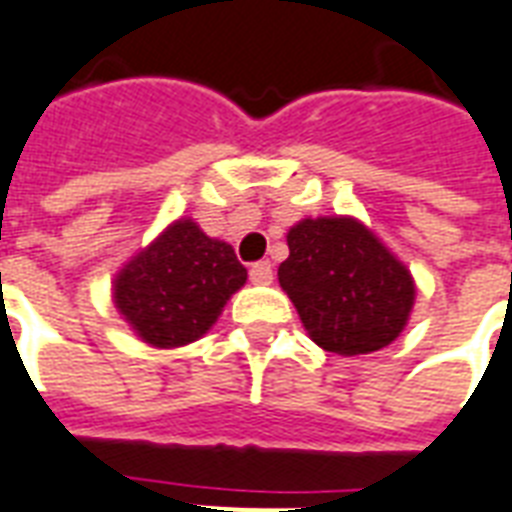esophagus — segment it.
Masks as SVG:
<instances>
[{"label":"esophagus","mask_w":512,"mask_h":512,"mask_svg":"<svg viewBox=\"0 0 512 512\" xmlns=\"http://www.w3.org/2000/svg\"><path fill=\"white\" fill-rule=\"evenodd\" d=\"M249 279H252L255 285H271V279H274V268H271L268 260L252 263V268H249Z\"/></svg>","instance_id":"esophagus-1"}]
</instances>
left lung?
I'll return each mask as SVG.
<instances>
[{
	"label": "left lung",
	"instance_id": "8db88e82",
	"mask_svg": "<svg viewBox=\"0 0 512 512\" xmlns=\"http://www.w3.org/2000/svg\"><path fill=\"white\" fill-rule=\"evenodd\" d=\"M287 246L279 285L312 342L339 355H366L399 336L415 301V282L361 222L304 219L290 227Z\"/></svg>",
	"mask_w": 512,
	"mask_h": 512
}]
</instances>
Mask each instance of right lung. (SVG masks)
<instances>
[{"mask_svg": "<svg viewBox=\"0 0 512 512\" xmlns=\"http://www.w3.org/2000/svg\"><path fill=\"white\" fill-rule=\"evenodd\" d=\"M246 282L233 246L208 238L192 219L170 225L124 268L113 298L124 320L154 347H181L217 323Z\"/></svg>", "mask_w": 512, "mask_h": 512, "instance_id": "add662e5", "label": "right lung"}]
</instances>
